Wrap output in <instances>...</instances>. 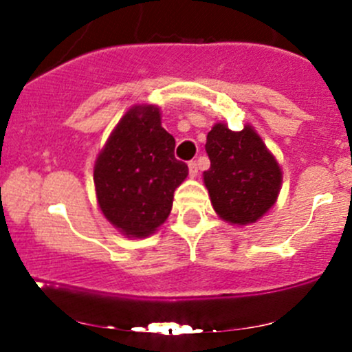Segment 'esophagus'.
Here are the masks:
<instances>
[{
	"label": "esophagus",
	"mask_w": 352,
	"mask_h": 352,
	"mask_svg": "<svg viewBox=\"0 0 352 352\" xmlns=\"http://www.w3.org/2000/svg\"><path fill=\"white\" fill-rule=\"evenodd\" d=\"M189 173L190 177L197 175V162H189Z\"/></svg>",
	"instance_id": "34e87169"
}]
</instances>
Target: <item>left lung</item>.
I'll use <instances>...</instances> for the list:
<instances>
[{
    "mask_svg": "<svg viewBox=\"0 0 352 352\" xmlns=\"http://www.w3.org/2000/svg\"><path fill=\"white\" fill-rule=\"evenodd\" d=\"M211 166L202 173L211 204L232 225H252L278 201L283 172L252 126L232 131L212 126L206 140Z\"/></svg>",
    "mask_w": 352,
    "mask_h": 352,
    "instance_id": "1",
    "label": "left lung"
}]
</instances>
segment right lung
I'll return each instance as SVG.
<instances>
[{"label":"right lung","mask_w":352,"mask_h":352,"mask_svg":"<svg viewBox=\"0 0 352 352\" xmlns=\"http://www.w3.org/2000/svg\"><path fill=\"white\" fill-rule=\"evenodd\" d=\"M175 140L162 127L156 105L127 110L97 156V201L105 218L127 236L151 235L168 218L173 192L189 168L173 155Z\"/></svg>","instance_id":"add662e5"}]
</instances>
